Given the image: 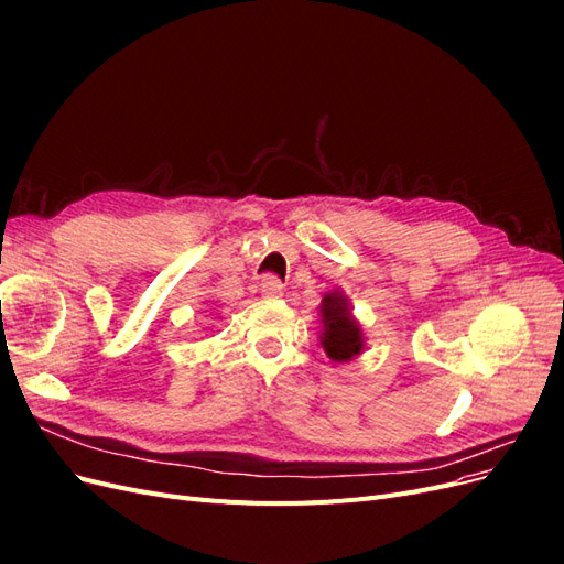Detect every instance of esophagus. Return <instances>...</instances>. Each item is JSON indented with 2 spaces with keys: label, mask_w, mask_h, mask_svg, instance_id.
Here are the masks:
<instances>
[{
  "label": "esophagus",
  "mask_w": 564,
  "mask_h": 564,
  "mask_svg": "<svg viewBox=\"0 0 564 564\" xmlns=\"http://www.w3.org/2000/svg\"><path fill=\"white\" fill-rule=\"evenodd\" d=\"M282 292H284V284H282L278 278H272V275L263 278V282H261V294H263L265 299H278V296H282Z\"/></svg>",
  "instance_id": "34e87169"
}]
</instances>
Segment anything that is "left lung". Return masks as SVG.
Returning <instances> with one entry per match:
<instances>
[{
	"label": "left lung",
	"instance_id": "left-lung-1",
	"mask_svg": "<svg viewBox=\"0 0 564 564\" xmlns=\"http://www.w3.org/2000/svg\"><path fill=\"white\" fill-rule=\"evenodd\" d=\"M319 346L334 362H350L365 352V329L360 319L352 315L350 299L334 289L322 296L319 303Z\"/></svg>",
	"mask_w": 564,
	"mask_h": 564
}]
</instances>
